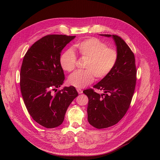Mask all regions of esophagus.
Segmentation results:
<instances>
[{
    "label": "esophagus",
    "instance_id": "obj_1",
    "mask_svg": "<svg viewBox=\"0 0 160 160\" xmlns=\"http://www.w3.org/2000/svg\"><path fill=\"white\" fill-rule=\"evenodd\" d=\"M77 91H78V93L79 94H81V93H82V89H77Z\"/></svg>",
    "mask_w": 160,
    "mask_h": 160
}]
</instances>
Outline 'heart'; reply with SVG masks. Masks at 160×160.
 <instances>
[{
	"label": "heart",
	"mask_w": 160,
	"mask_h": 160,
	"mask_svg": "<svg viewBox=\"0 0 160 160\" xmlns=\"http://www.w3.org/2000/svg\"><path fill=\"white\" fill-rule=\"evenodd\" d=\"M79 55L87 58L84 69L72 74L68 79L70 85L83 88L91 84L94 77L102 79L107 77L115 66L118 60V52L112 48L107 47L106 43L97 38L86 39L76 45ZM60 65L67 72L73 71L76 67L77 58L71 49L63 52L60 57Z\"/></svg>",
	"instance_id": "b5f03b06"
}]
</instances>
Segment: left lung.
<instances>
[{
	"label": "left lung",
	"mask_w": 160,
	"mask_h": 160,
	"mask_svg": "<svg viewBox=\"0 0 160 160\" xmlns=\"http://www.w3.org/2000/svg\"><path fill=\"white\" fill-rule=\"evenodd\" d=\"M112 37L118 52L117 63L111 72L93 88L103 90L100 94L92 89L83 91L89 102L87 112L89 123L97 129H104L118 123L128 110L136 84V68L133 52L120 37Z\"/></svg>",
	"instance_id": "obj_1"
}]
</instances>
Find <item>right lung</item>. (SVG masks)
<instances>
[{
  "instance_id": "right-lung-1",
  "label": "right lung",
  "mask_w": 160,
  "mask_h": 160,
  "mask_svg": "<svg viewBox=\"0 0 160 160\" xmlns=\"http://www.w3.org/2000/svg\"><path fill=\"white\" fill-rule=\"evenodd\" d=\"M75 37L47 35L28 49L22 60L20 88L24 104L33 120L46 128L62 123L68 108L78 96L72 86L52 92L65 79L59 62L62 50Z\"/></svg>"
}]
</instances>
